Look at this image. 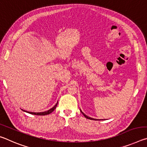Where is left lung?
Segmentation results:
<instances>
[{"label":"left lung","mask_w":147,"mask_h":147,"mask_svg":"<svg viewBox=\"0 0 147 147\" xmlns=\"http://www.w3.org/2000/svg\"><path fill=\"white\" fill-rule=\"evenodd\" d=\"M80 111H81V113H82L83 114V115H84V117H85L86 118H87V119H91V120H96V119H93V118H91V117H88V116H87L86 115V114H84L83 112H82V110H81V109H80Z\"/></svg>","instance_id":"left-lung-1"}]
</instances>
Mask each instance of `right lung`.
<instances>
[{
    "mask_svg": "<svg viewBox=\"0 0 147 147\" xmlns=\"http://www.w3.org/2000/svg\"><path fill=\"white\" fill-rule=\"evenodd\" d=\"M57 104H58V102L56 103V104L55 106H54V107H53L51 109H49L48 111H43V112H38V113H36V112H30V111H26L25 110H23L24 111H25V112H27V113H29L30 114H33V115H49V114H50L51 113L53 112V111L54 110V109H56V106H57Z\"/></svg>",
    "mask_w": 147,
    "mask_h": 147,
    "instance_id": "add662e5",
    "label": "right lung"
}]
</instances>
